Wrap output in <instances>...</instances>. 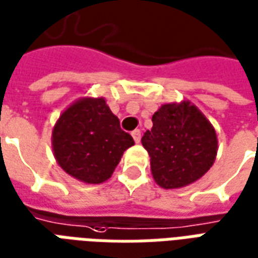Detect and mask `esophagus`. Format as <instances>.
Returning <instances> with one entry per match:
<instances>
[{
    "mask_svg": "<svg viewBox=\"0 0 258 258\" xmlns=\"http://www.w3.org/2000/svg\"><path fill=\"white\" fill-rule=\"evenodd\" d=\"M131 135H133V138H134L135 142H137V144H140V141H141V131H140V130H134V131L131 133Z\"/></svg>",
    "mask_w": 258,
    "mask_h": 258,
    "instance_id": "1",
    "label": "esophagus"
}]
</instances>
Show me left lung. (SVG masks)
I'll return each instance as SVG.
<instances>
[{"mask_svg":"<svg viewBox=\"0 0 258 258\" xmlns=\"http://www.w3.org/2000/svg\"><path fill=\"white\" fill-rule=\"evenodd\" d=\"M142 146L151 157L153 179L163 189H178L205 175L216 160L213 124L189 101L166 103L152 116Z\"/></svg>","mask_w":258,"mask_h":258,"instance_id":"obj_1","label":"left lung"}]
</instances>
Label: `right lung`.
Wrapping results in <instances>:
<instances>
[{
	"mask_svg": "<svg viewBox=\"0 0 258 258\" xmlns=\"http://www.w3.org/2000/svg\"><path fill=\"white\" fill-rule=\"evenodd\" d=\"M133 137L105 98L84 96L59 116L52 130V151L59 167L84 184H102L112 177Z\"/></svg>",
	"mask_w": 258,
	"mask_h": 258,
	"instance_id": "add662e5",
	"label": "right lung"
}]
</instances>
